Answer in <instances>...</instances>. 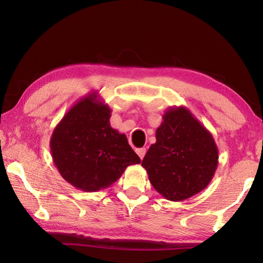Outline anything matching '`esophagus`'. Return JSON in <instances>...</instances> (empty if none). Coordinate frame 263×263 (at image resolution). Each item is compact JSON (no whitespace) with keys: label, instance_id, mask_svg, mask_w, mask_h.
Wrapping results in <instances>:
<instances>
[{"label":"esophagus","instance_id":"1","mask_svg":"<svg viewBox=\"0 0 263 263\" xmlns=\"http://www.w3.org/2000/svg\"><path fill=\"white\" fill-rule=\"evenodd\" d=\"M136 152L138 155H139L140 159H144L145 154H146V148H137Z\"/></svg>","mask_w":263,"mask_h":263}]
</instances>
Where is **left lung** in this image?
I'll use <instances>...</instances> for the list:
<instances>
[{
	"instance_id": "left-lung-1",
	"label": "left lung",
	"mask_w": 263,
	"mask_h": 263,
	"mask_svg": "<svg viewBox=\"0 0 263 263\" xmlns=\"http://www.w3.org/2000/svg\"><path fill=\"white\" fill-rule=\"evenodd\" d=\"M157 128L141 166L153 188L168 201L201 193L218 166V147L210 131L185 106H171Z\"/></svg>"
}]
</instances>
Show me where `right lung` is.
<instances>
[{"mask_svg": "<svg viewBox=\"0 0 263 263\" xmlns=\"http://www.w3.org/2000/svg\"><path fill=\"white\" fill-rule=\"evenodd\" d=\"M111 109L92 91L78 101L53 130L50 148L60 175L75 188H109L140 158L124 133L110 126Z\"/></svg>", "mask_w": 263, "mask_h": 263, "instance_id": "add662e5", "label": "right lung"}]
</instances>
